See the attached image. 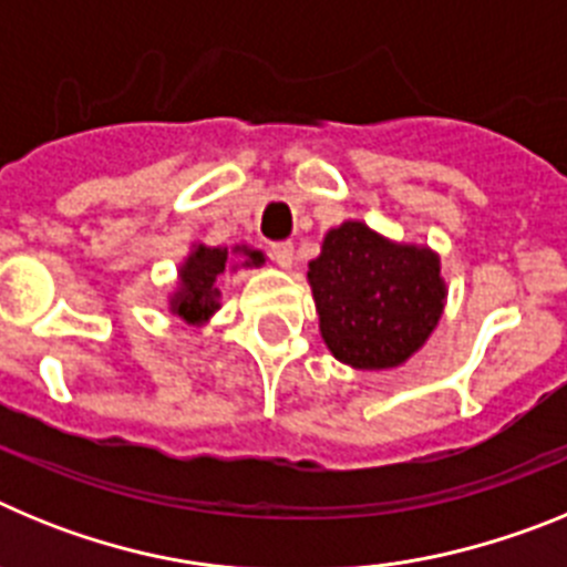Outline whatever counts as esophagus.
I'll return each instance as SVG.
<instances>
[{
  "instance_id": "1",
  "label": "esophagus",
  "mask_w": 567,
  "mask_h": 567,
  "mask_svg": "<svg viewBox=\"0 0 567 567\" xmlns=\"http://www.w3.org/2000/svg\"><path fill=\"white\" fill-rule=\"evenodd\" d=\"M269 252H272V258H275V264H278V267L292 269V264H295V247H292V244H272V249H269Z\"/></svg>"
}]
</instances>
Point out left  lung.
<instances>
[{"instance_id": "8db88e82", "label": "left lung", "mask_w": 567, "mask_h": 567, "mask_svg": "<svg viewBox=\"0 0 567 567\" xmlns=\"http://www.w3.org/2000/svg\"><path fill=\"white\" fill-rule=\"evenodd\" d=\"M307 278L323 343L365 372L398 369L420 352L449 292L432 247L385 238L363 221L329 229Z\"/></svg>"}]
</instances>
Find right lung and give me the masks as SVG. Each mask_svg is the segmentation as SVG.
I'll list each match as a JSON object with an SVG mask.
<instances>
[{"label":"right lung","mask_w":567,"mask_h":567,"mask_svg":"<svg viewBox=\"0 0 567 567\" xmlns=\"http://www.w3.org/2000/svg\"><path fill=\"white\" fill-rule=\"evenodd\" d=\"M233 254L241 258L238 265L228 260ZM264 264H267L264 252L247 247V244H238L233 249L193 244L189 255L178 267V284L169 292V312L182 318L187 327H204L221 309L218 278L224 272H235L238 267H264Z\"/></svg>","instance_id":"1"}]
</instances>
